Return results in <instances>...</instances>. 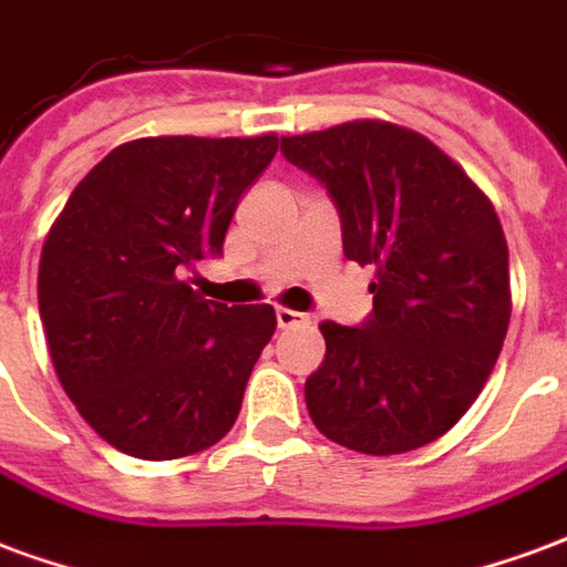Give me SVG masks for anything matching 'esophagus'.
Wrapping results in <instances>:
<instances>
[{
	"label": "esophagus",
	"mask_w": 567,
	"mask_h": 567,
	"mask_svg": "<svg viewBox=\"0 0 567 567\" xmlns=\"http://www.w3.org/2000/svg\"><path fill=\"white\" fill-rule=\"evenodd\" d=\"M307 316H303V312H295V309H288V307H279L276 309V324H279V328H295V324H307Z\"/></svg>",
	"instance_id": "1"
}]
</instances>
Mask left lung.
Segmentation results:
<instances>
[{
	"mask_svg": "<svg viewBox=\"0 0 567 567\" xmlns=\"http://www.w3.org/2000/svg\"><path fill=\"white\" fill-rule=\"evenodd\" d=\"M337 203L346 258L373 267L361 328L321 321L307 410L333 443L398 455L471 410L511 324L507 239L492 199L416 130L349 121L285 136Z\"/></svg>",
	"mask_w": 567,
	"mask_h": 567,
	"instance_id": "1",
	"label": "left lung"
}]
</instances>
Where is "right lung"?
Masks as SVG:
<instances>
[{"label":"right lung","instance_id":"obj_1","mask_svg":"<svg viewBox=\"0 0 567 567\" xmlns=\"http://www.w3.org/2000/svg\"><path fill=\"white\" fill-rule=\"evenodd\" d=\"M276 148V133L124 142L48 230L39 316L56 380L84 422L133 458L209 450L239 416L276 312L203 300L185 276L221 255L236 203Z\"/></svg>","mask_w":567,"mask_h":567}]
</instances>
